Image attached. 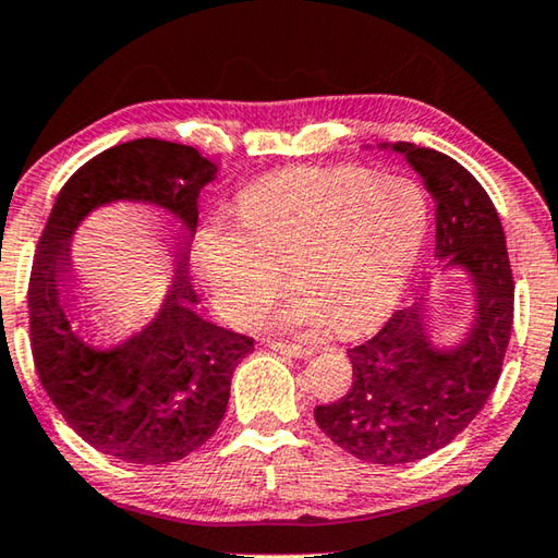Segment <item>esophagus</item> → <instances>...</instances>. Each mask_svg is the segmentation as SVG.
I'll return each instance as SVG.
<instances>
[{
	"label": "esophagus",
	"mask_w": 558,
	"mask_h": 558,
	"mask_svg": "<svg viewBox=\"0 0 558 558\" xmlns=\"http://www.w3.org/2000/svg\"><path fill=\"white\" fill-rule=\"evenodd\" d=\"M267 347L279 351V354H289V356H312L314 349L312 347H302V344H289V341H267Z\"/></svg>",
	"instance_id": "obj_1"
}]
</instances>
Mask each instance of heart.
I'll return each instance as SVG.
<instances>
[{"label": "heart", "instance_id": "obj_1", "mask_svg": "<svg viewBox=\"0 0 558 558\" xmlns=\"http://www.w3.org/2000/svg\"><path fill=\"white\" fill-rule=\"evenodd\" d=\"M428 225L426 196L404 177L362 167H299L242 194V225L204 231L196 262L231 322H256L287 287L274 259L294 254L302 284L277 316L284 329L333 322L344 333L381 322L399 302Z\"/></svg>", "mask_w": 558, "mask_h": 558}]
</instances>
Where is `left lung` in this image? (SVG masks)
Wrapping results in <instances>:
<instances>
[{"instance_id": "left-lung-1", "label": "left lung", "mask_w": 558, "mask_h": 558, "mask_svg": "<svg viewBox=\"0 0 558 558\" xmlns=\"http://www.w3.org/2000/svg\"><path fill=\"white\" fill-rule=\"evenodd\" d=\"M436 202V256L464 264L476 284V324L453 351H436L411 304L364 344L347 349L351 389L316 407L329 439L368 464H411L464 432L499 381L513 324V277L499 214L474 174L447 154L397 142Z\"/></svg>"}]
</instances>
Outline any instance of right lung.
Returning a JSON list of instances; mask_svg holds the SVG:
<instances>
[{
  "label": "right lung",
  "mask_w": 558,
  "mask_h": 558,
  "mask_svg": "<svg viewBox=\"0 0 558 558\" xmlns=\"http://www.w3.org/2000/svg\"><path fill=\"white\" fill-rule=\"evenodd\" d=\"M217 167L194 147L134 140L92 157L66 179L41 231L29 277V337L39 381L84 441L130 464L161 466L190 457L217 432L236 364L254 339L221 329L194 312L186 279L202 186ZM151 201L183 227L175 235L178 281L150 327L114 352H94L75 337L69 236L99 203Z\"/></svg>",
  "instance_id": "1"
}]
</instances>
